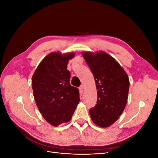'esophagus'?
Wrapping results in <instances>:
<instances>
[{"mask_svg": "<svg viewBox=\"0 0 158 158\" xmlns=\"http://www.w3.org/2000/svg\"><path fill=\"white\" fill-rule=\"evenodd\" d=\"M84 85H81L80 86V88H79V89H80V92L82 93V94L84 92Z\"/></svg>", "mask_w": 158, "mask_h": 158, "instance_id": "34e87169", "label": "esophagus"}]
</instances>
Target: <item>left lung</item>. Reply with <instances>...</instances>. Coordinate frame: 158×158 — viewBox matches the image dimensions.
I'll use <instances>...</instances> for the list:
<instances>
[{
	"label": "left lung",
	"mask_w": 158,
	"mask_h": 158,
	"mask_svg": "<svg viewBox=\"0 0 158 158\" xmlns=\"http://www.w3.org/2000/svg\"><path fill=\"white\" fill-rule=\"evenodd\" d=\"M84 58L94 75L98 93L97 103L89 109L92 121L100 127L115 122L125 108L129 79L117 62L106 52H84Z\"/></svg>",
	"instance_id": "8db88e82"
}]
</instances>
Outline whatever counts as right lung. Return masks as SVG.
Listing matches in <instances>:
<instances>
[{
  "label": "right lung",
  "mask_w": 158,
  "mask_h": 158,
  "mask_svg": "<svg viewBox=\"0 0 158 158\" xmlns=\"http://www.w3.org/2000/svg\"><path fill=\"white\" fill-rule=\"evenodd\" d=\"M74 54L51 52L41 60L32 76L33 96L43 117L57 127L70 121L80 102L79 90L70 84L69 60Z\"/></svg>",
  "instance_id": "obj_1"
}]
</instances>
